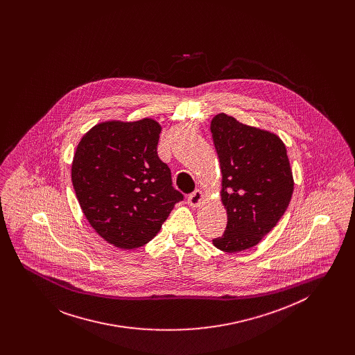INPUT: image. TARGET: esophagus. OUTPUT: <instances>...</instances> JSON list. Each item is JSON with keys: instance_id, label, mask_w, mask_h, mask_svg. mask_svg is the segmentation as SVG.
Returning <instances> with one entry per match:
<instances>
[{"instance_id": "esophagus-1", "label": "esophagus", "mask_w": 355, "mask_h": 355, "mask_svg": "<svg viewBox=\"0 0 355 355\" xmlns=\"http://www.w3.org/2000/svg\"><path fill=\"white\" fill-rule=\"evenodd\" d=\"M203 200V194L201 190H194L193 193H190L189 194V197H187V202L190 206H193V207H197V206H200L201 202H202Z\"/></svg>"}]
</instances>
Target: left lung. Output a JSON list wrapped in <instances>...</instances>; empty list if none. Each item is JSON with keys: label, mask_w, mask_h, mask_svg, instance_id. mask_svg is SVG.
<instances>
[{"label": "left lung", "mask_w": 355, "mask_h": 355, "mask_svg": "<svg viewBox=\"0 0 355 355\" xmlns=\"http://www.w3.org/2000/svg\"><path fill=\"white\" fill-rule=\"evenodd\" d=\"M210 130L227 213L226 230L213 243L222 252L238 253L259 243L285 214L294 190L293 173L278 135L225 113L211 119Z\"/></svg>", "instance_id": "1"}]
</instances>
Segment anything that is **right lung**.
<instances>
[{"label":"right lung","mask_w":355,"mask_h":355,"mask_svg":"<svg viewBox=\"0 0 355 355\" xmlns=\"http://www.w3.org/2000/svg\"><path fill=\"white\" fill-rule=\"evenodd\" d=\"M161 125L152 119L106 121L80 141L71 182L92 227L121 249L152 241L184 196L157 154Z\"/></svg>","instance_id":"1"}]
</instances>
